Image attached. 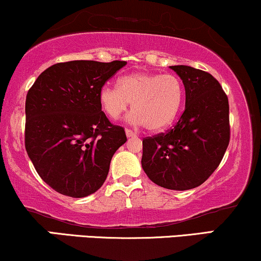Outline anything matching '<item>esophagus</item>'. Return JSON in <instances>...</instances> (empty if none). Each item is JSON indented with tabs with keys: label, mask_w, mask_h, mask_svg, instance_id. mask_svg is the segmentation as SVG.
I'll use <instances>...</instances> for the list:
<instances>
[{
	"label": "esophagus",
	"mask_w": 261,
	"mask_h": 261,
	"mask_svg": "<svg viewBox=\"0 0 261 261\" xmlns=\"http://www.w3.org/2000/svg\"><path fill=\"white\" fill-rule=\"evenodd\" d=\"M125 136H127L128 138H132V137H137V133H134L133 130H130V129H125Z\"/></svg>",
	"instance_id": "1"
}]
</instances>
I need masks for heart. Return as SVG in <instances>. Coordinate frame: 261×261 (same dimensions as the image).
<instances>
[{
	"label": "heart",
	"mask_w": 261,
	"mask_h": 261,
	"mask_svg": "<svg viewBox=\"0 0 261 261\" xmlns=\"http://www.w3.org/2000/svg\"><path fill=\"white\" fill-rule=\"evenodd\" d=\"M184 101V85L174 73L134 72L118 80V86L105 85L99 92L102 111L118 120L132 102L129 122L149 130L165 129L173 123Z\"/></svg>",
	"instance_id": "b5f03b06"
}]
</instances>
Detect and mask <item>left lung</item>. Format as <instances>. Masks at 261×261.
I'll return each mask as SVG.
<instances>
[{"label": "left lung", "instance_id": "1", "mask_svg": "<svg viewBox=\"0 0 261 261\" xmlns=\"http://www.w3.org/2000/svg\"><path fill=\"white\" fill-rule=\"evenodd\" d=\"M185 87V110L172 129L143 139L141 166L165 189L197 188L218 168L230 141L229 99L211 73L170 66Z\"/></svg>", "mask_w": 261, "mask_h": 261}]
</instances>
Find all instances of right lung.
Here are the masks:
<instances>
[{"label": "right lung", "mask_w": 261, "mask_h": 261, "mask_svg": "<svg viewBox=\"0 0 261 261\" xmlns=\"http://www.w3.org/2000/svg\"><path fill=\"white\" fill-rule=\"evenodd\" d=\"M127 62L72 60L44 70L25 101V149L46 184L81 198L94 194L125 132L101 111L99 92Z\"/></svg>", "instance_id": "right-lung-1"}]
</instances>
